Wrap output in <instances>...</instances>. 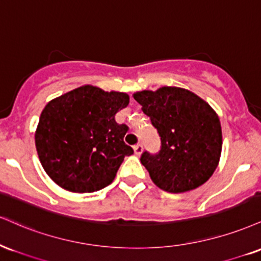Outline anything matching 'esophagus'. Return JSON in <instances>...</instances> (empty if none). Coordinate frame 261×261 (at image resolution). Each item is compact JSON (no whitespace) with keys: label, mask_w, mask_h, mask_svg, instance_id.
Wrapping results in <instances>:
<instances>
[{"label":"esophagus","mask_w":261,"mask_h":261,"mask_svg":"<svg viewBox=\"0 0 261 261\" xmlns=\"http://www.w3.org/2000/svg\"><path fill=\"white\" fill-rule=\"evenodd\" d=\"M133 149H134V154H136L137 156H139L143 151V145L142 144H137V145L133 146Z\"/></svg>","instance_id":"34e87169"}]
</instances>
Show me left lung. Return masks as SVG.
Returning a JSON list of instances; mask_svg holds the SVG:
<instances>
[{"label": "left lung", "instance_id": "8db88e82", "mask_svg": "<svg viewBox=\"0 0 261 261\" xmlns=\"http://www.w3.org/2000/svg\"><path fill=\"white\" fill-rule=\"evenodd\" d=\"M161 137L159 154L143 152L140 161L162 191H193L215 172L222 150L220 118L191 90L162 87L133 94Z\"/></svg>", "mask_w": 261, "mask_h": 261}]
</instances>
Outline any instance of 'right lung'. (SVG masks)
Here are the masks:
<instances>
[{"label": "right lung", "instance_id": "right-lung-1", "mask_svg": "<svg viewBox=\"0 0 261 261\" xmlns=\"http://www.w3.org/2000/svg\"><path fill=\"white\" fill-rule=\"evenodd\" d=\"M128 103V94L94 85L47 102L35 130V146L45 172L57 186L91 193L112 183L124 156L133 154L123 142L128 127L115 121Z\"/></svg>", "mask_w": 261, "mask_h": 261}]
</instances>
